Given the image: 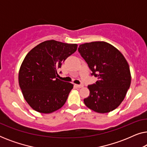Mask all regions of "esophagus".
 I'll return each mask as SVG.
<instances>
[{
	"mask_svg": "<svg viewBox=\"0 0 147 147\" xmlns=\"http://www.w3.org/2000/svg\"><path fill=\"white\" fill-rule=\"evenodd\" d=\"M76 86L78 88H81L84 87V85L83 84H80V85H79V84H76Z\"/></svg>",
	"mask_w": 147,
	"mask_h": 147,
	"instance_id": "34e87169",
	"label": "esophagus"
}]
</instances>
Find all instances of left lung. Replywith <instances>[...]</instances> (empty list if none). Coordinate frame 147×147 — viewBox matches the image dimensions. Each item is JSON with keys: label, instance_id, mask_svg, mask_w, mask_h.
I'll return each mask as SVG.
<instances>
[{"label": "left lung", "instance_id": "8db88e82", "mask_svg": "<svg viewBox=\"0 0 147 147\" xmlns=\"http://www.w3.org/2000/svg\"><path fill=\"white\" fill-rule=\"evenodd\" d=\"M78 51L98 78L96 84L88 86L90 95L84 100L88 108L98 113H108L120 106L131 83L127 61L119 50L104 41L80 45Z\"/></svg>", "mask_w": 147, "mask_h": 147}]
</instances>
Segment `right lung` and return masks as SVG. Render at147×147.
Here are the masks:
<instances>
[{"label":"right lung","mask_w":147,"mask_h":147,"mask_svg":"<svg viewBox=\"0 0 147 147\" xmlns=\"http://www.w3.org/2000/svg\"><path fill=\"white\" fill-rule=\"evenodd\" d=\"M77 44L47 40L25 56L19 72L23 97L34 110L49 114L65 104L74 85L57 78V69L77 50Z\"/></svg>","instance_id":"add662e5"}]
</instances>
